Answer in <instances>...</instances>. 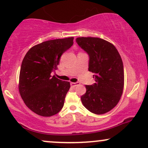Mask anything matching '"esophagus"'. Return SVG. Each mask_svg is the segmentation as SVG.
Wrapping results in <instances>:
<instances>
[{
    "instance_id": "obj_1",
    "label": "esophagus",
    "mask_w": 148,
    "mask_h": 148,
    "mask_svg": "<svg viewBox=\"0 0 148 148\" xmlns=\"http://www.w3.org/2000/svg\"><path fill=\"white\" fill-rule=\"evenodd\" d=\"M71 86L73 87V88H74V87L77 86L78 85H79V83H74V82H71Z\"/></svg>"
}]
</instances>
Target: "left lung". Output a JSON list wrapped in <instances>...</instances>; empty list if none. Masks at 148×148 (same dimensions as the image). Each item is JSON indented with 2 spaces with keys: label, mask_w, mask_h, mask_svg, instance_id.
I'll return each instance as SVG.
<instances>
[{
  "label": "left lung",
  "mask_w": 148,
  "mask_h": 148,
  "mask_svg": "<svg viewBox=\"0 0 148 148\" xmlns=\"http://www.w3.org/2000/svg\"><path fill=\"white\" fill-rule=\"evenodd\" d=\"M77 44L90 56L89 71L96 83L85 85L81 99L86 109L103 114L118 104L124 89L123 64L118 50L111 42L96 37H79Z\"/></svg>",
  "instance_id": "obj_1"
}]
</instances>
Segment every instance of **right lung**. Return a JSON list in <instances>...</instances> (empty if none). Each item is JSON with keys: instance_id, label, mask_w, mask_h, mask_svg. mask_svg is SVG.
<instances>
[{"instance_id": "1", "label": "right lung", "mask_w": 148, "mask_h": 148, "mask_svg": "<svg viewBox=\"0 0 148 148\" xmlns=\"http://www.w3.org/2000/svg\"><path fill=\"white\" fill-rule=\"evenodd\" d=\"M73 40L74 37H69L42 42L30 48L23 58L19 92L26 106L36 114L51 116L63 108L70 83L51 73L58 69L60 56Z\"/></svg>"}]
</instances>
